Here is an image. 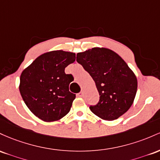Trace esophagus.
<instances>
[{"label": "esophagus", "instance_id": "34e87169", "mask_svg": "<svg viewBox=\"0 0 160 160\" xmlns=\"http://www.w3.org/2000/svg\"><path fill=\"white\" fill-rule=\"evenodd\" d=\"M83 95H84V94H83V91H81V92H79L78 94V96L79 97V98H82V97H83Z\"/></svg>", "mask_w": 160, "mask_h": 160}]
</instances>
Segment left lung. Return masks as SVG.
Listing matches in <instances>:
<instances>
[{
  "label": "left lung",
  "instance_id": "left-lung-1",
  "mask_svg": "<svg viewBox=\"0 0 160 160\" xmlns=\"http://www.w3.org/2000/svg\"><path fill=\"white\" fill-rule=\"evenodd\" d=\"M76 61L94 79L100 99L90 106L104 120L118 119L133 103L138 88L135 75L121 57L107 48H94L78 53Z\"/></svg>",
  "mask_w": 160,
  "mask_h": 160
}]
</instances>
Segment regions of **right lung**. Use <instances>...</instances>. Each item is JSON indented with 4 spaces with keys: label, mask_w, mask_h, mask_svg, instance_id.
Wrapping results in <instances>:
<instances>
[{
    "label": "right lung",
    "mask_w": 160,
    "mask_h": 160,
    "mask_svg": "<svg viewBox=\"0 0 160 160\" xmlns=\"http://www.w3.org/2000/svg\"><path fill=\"white\" fill-rule=\"evenodd\" d=\"M75 60L71 52L54 51L39 56L20 76L19 91L30 111L44 122H53L70 110L75 94L69 91L73 81L65 68Z\"/></svg>",
    "instance_id": "add662e5"
}]
</instances>
